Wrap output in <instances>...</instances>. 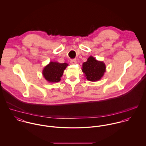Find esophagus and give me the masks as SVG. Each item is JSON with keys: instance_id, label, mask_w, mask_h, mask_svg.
I'll return each instance as SVG.
<instances>
[{"instance_id": "obj_1", "label": "esophagus", "mask_w": 146, "mask_h": 146, "mask_svg": "<svg viewBox=\"0 0 146 146\" xmlns=\"http://www.w3.org/2000/svg\"><path fill=\"white\" fill-rule=\"evenodd\" d=\"M70 63L72 64H75L76 63V60L75 59H72L71 60Z\"/></svg>"}]
</instances>
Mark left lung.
I'll use <instances>...</instances> for the list:
<instances>
[{
    "mask_svg": "<svg viewBox=\"0 0 146 146\" xmlns=\"http://www.w3.org/2000/svg\"><path fill=\"white\" fill-rule=\"evenodd\" d=\"M82 69L88 80L97 82L104 76L106 66L103 61H97L93 56H90L83 63Z\"/></svg>",
    "mask_w": 146,
    "mask_h": 146,
    "instance_id": "1",
    "label": "left lung"
}]
</instances>
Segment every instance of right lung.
Masks as SVG:
<instances>
[{
	"label": "right lung",
	"instance_id": "obj_1",
	"mask_svg": "<svg viewBox=\"0 0 146 146\" xmlns=\"http://www.w3.org/2000/svg\"><path fill=\"white\" fill-rule=\"evenodd\" d=\"M67 66L66 63L51 61L44 68L42 71V76L49 83H58L61 80L63 71Z\"/></svg>",
	"mask_w": 146,
	"mask_h": 146
}]
</instances>
